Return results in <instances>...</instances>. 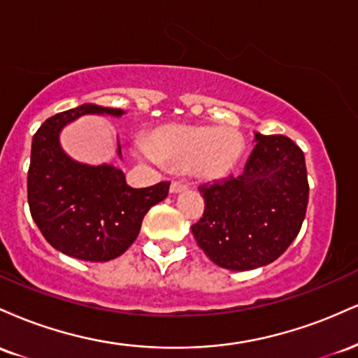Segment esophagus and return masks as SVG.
<instances>
[{"instance_id": "1", "label": "esophagus", "mask_w": 358, "mask_h": 358, "mask_svg": "<svg viewBox=\"0 0 358 358\" xmlns=\"http://www.w3.org/2000/svg\"><path fill=\"white\" fill-rule=\"evenodd\" d=\"M185 188H187V185H185L183 182H178V180H173V182H171V185H170V192L171 193H180V192H183Z\"/></svg>"}]
</instances>
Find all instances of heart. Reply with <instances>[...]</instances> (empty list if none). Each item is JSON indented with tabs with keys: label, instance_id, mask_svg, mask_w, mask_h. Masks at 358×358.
<instances>
[{
	"label": "heart",
	"instance_id": "1",
	"mask_svg": "<svg viewBox=\"0 0 358 358\" xmlns=\"http://www.w3.org/2000/svg\"><path fill=\"white\" fill-rule=\"evenodd\" d=\"M138 153L166 165L188 168L202 180L231 175L244 153V141L234 127L166 124L139 143Z\"/></svg>",
	"mask_w": 358,
	"mask_h": 358
}]
</instances>
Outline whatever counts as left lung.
Listing matches in <instances>:
<instances>
[{
    "instance_id": "1",
    "label": "left lung",
    "mask_w": 358,
    "mask_h": 358,
    "mask_svg": "<svg viewBox=\"0 0 358 358\" xmlns=\"http://www.w3.org/2000/svg\"><path fill=\"white\" fill-rule=\"evenodd\" d=\"M244 171L199 187L203 217L192 225L200 249L217 266L249 271L276 261L296 239L306 215L305 155L289 138L254 133Z\"/></svg>"
}]
</instances>
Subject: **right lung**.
<instances>
[{"mask_svg":"<svg viewBox=\"0 0 358 358\" xmlns=\"http://www.w3.org/2000/svg\"><path fill=\"white\" fill-rule=\"evenodd\" d=\"M85 114L121 117L122 109L82 104L48 117L31 141L28 205L52 248L90 262H106L136 241L146 212L168 196L170 183L131 188L113 165H84L60 146V131ZM121 158V145L117 141Z\"/></svg>","mask_w":358,"mask_h":358,"instance_id":"add662e5","label":"right lung"}]
</instances>
